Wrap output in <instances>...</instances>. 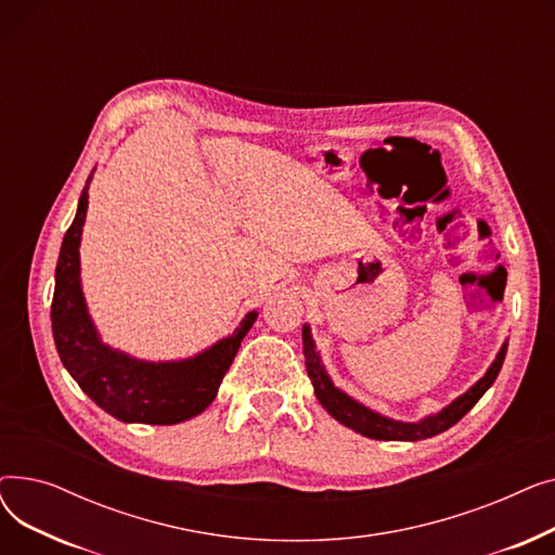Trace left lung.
Returning a JSON list of instances; mask_svg holds the SVG:
<instances>
[{
  "label": "left lung",
  "instance_id": "obj_1",
  "mask_svg": "<svg viewBox=\"0 0 555 555\" xmlns=\"http://www.w3.org/2000/svg\"><path fill=\"white\" fill-rule=\"evenodd\" d=\"M301 335H304L306 371L312 380L317 400L322 402L324 410L335 421H339L346 427H351L353 431H358L362 436H369V439H377V441H423V439H431V436L441 434V431L450 429L452 425H456L479 402V398L492 387V383L498 380L500 369L506 358V348H508V341H504L498 358H494V362L483 373L481 380H477L468 391L461 393L448 406H443L441 412L429 414L418 423H404V421H393V418L377 414V412L369 410V406H364L362 402H358L356 398L337 389L322 364V358H319V353H317L314 339H312L308 324H304Z\"/></svg>",
  "mask_w": 555,
  "mask_h": 555
}]
</instances>
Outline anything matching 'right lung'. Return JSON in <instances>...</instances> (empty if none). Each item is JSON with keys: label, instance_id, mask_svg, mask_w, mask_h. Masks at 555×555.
<instances>
[{"label": "right lung", "instance_id": "obj_1", "mask_svg": "<svg viewBox=\"0 0 555 555\" xmlns=\"http://www.w3.org/2000/svg\"><path fill=\"white\" fill-rule=\"evenodd\" d=\"M92 180V175H90ZM87 180L78 211L65 233L55 266L51 304L53 341L61 362L78 387L103 412L121 423L175 425L202 414L214 402L224 373L236 358L243 337L258 312L245 314L241 326L207 351L178 362H145L101 341L80 285V236L87 216Z\"/></svg>", "mask_w": 555, "mask_h": 555}]
</instances>
